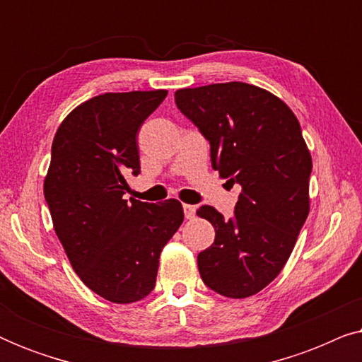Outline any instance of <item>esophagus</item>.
<instances>
[{
  "label": "esophagus",
  "mask_w": 362,
  "mask_h": 362,
  "mask_svg": "<svg viewBox=\"0 0 362 362\" xmlns=\"http://www.w3.org/2000/svg\"><path fill=\"white\" fill-rule=\"evenodd\" d=\"M182 209H185V216L186 219H194L196 216V207L191 204H182Z\"/></svg>",
  "instance_id": "obj_1"
}]
</instances>
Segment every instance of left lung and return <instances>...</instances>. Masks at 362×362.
<instances>
[{"label":"left lung","instance_id":"obj_1","mask_svg":"<svg viewBox=\"0 0 362 362\" xmlns=\"http://www.w3.org/2000/svg\"><path fill=\"white\" fill-rule=\"evenodd\" d=\"M175 100L209 140L212 168L242 186L232 219L211 206L196 212L216 230L197 255L201 279L222 296L247 298L279 276L308 217L313 163L298 118L244 82L180 88Z\"/></svg>","mask_w":362,"mask_h":362}]
</instances>
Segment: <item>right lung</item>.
Instances as JSON below:
<instances>
[{
  "mask_svg": "<svg viewBox=\"0 0 362 362\" xmlns=\"http://www.w3.org/2000/svg\"><path fill=\"white\" fill-rule=\"evenodd\" d=\"M168 90L108 92L64 118L52 141L44 196L54 230L83 284L112 303L143 300L163 247L185 219L180 201L123 199L140 173L136 135Z\"/></svg>",
  "mask_w": 362,
  "mask_h": 362,
  "instance_id": "add662e5",
  "label": "right lung"
}]
</instances>
